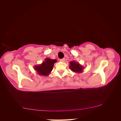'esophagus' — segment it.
I'll use <instances>...</instances> for the list:
<instances>
[{
	"mask_svg": "<svg viewBox=\"0 0 121 121\" xmlns=\"http://www.w3.org/2000/svg\"><path fill=\"white\" fill-rule=\"evenodd\" d=\"M65 60V58H63V59H60V61H61V62H64Z\"/></svg>",
	"mask_w": 121,
	"mask_h": 121,
	"instance_id": "esophagus-1",
	"label": "esophagus"
}]
</instances>
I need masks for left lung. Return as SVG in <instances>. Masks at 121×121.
Listing matches in <instances>:
<instances>
[{"mask_svg":"<svg viewBox=\"0 0 121 121\" xmlns=\"http://www.w3.org/2000/svg\"><path fill=\"white\" fill-rule=\"evenodd\" d=\"M69 68L73 72L77 73H80L82 71L83 68L78 63L75 62V61H72L70 62Z\"/></svg>","mask_w":121,"mask_h":121,"instance_id":"obj_1","label":"left lung"}]
</instances>
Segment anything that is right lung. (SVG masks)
<instances>
[{"label":"right lung","mask_w":121,"mask_h":121,"mask_svg":"<svg viewBox=\"0 0 121 121\" xmlns=\"http://www.w3.org/2000/svg\"><path fill=\"white\" fill-rule=\"evenodd\" d=\"M55 62H56V60L47 58L41 65L35 66L34 69L39 74L46 76L52 70L54 64Z\"/></svg>","instance_id":"1"}]
</instances>
